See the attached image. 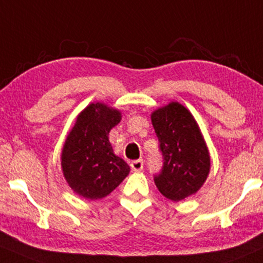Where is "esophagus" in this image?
<instances>
[{
    "label": "esophagus",
    "mask_w": 263,
    "mask_h": 263,
    "mask_svg": "<svg viewBox=\"0 0 263 263\" xmlns=\"http://www.w3.org/2000/svg\"><path fill=\"white\" fill-rule=\"evenodd\" d=\"M131 169L134 170V172H141V170L143 169V160L137 159L131 162Z\"/></svg>",
    "instance_id": "34e87169"
}]
</instances>
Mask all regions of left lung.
I'll return each instance as SVG.
<instances>
[{
    "label": "left lung",
    "instance_id": "1",
    "mask_svg": "<svg viewBox=\"0 0 263 263\" xmlns=\"http://www.w3.org/2000/svg\"><path fill=\"white\" fill-rule=\"evenodd\" d=\"M159 141L163 166L154 175L160 194L181 201L195 194L210 173V153L194 116L179 103H170L152 114Z\"/></svg>",
    "mask_w": 263,
    "mask_h": 263
}]
</instances>
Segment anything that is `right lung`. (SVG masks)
Returning a JSON list of instances; mask_svg holds the SVG:
<instances>
[{"instance_id": "1", "label": "right lung", "mask_w": 263, "mask_h": 263, "mask_svg": "<svg viewBox=\"0 0 263 263\" xmlns=\"http://www.w3.org/2000/svg\"><path fill=\"white\" fill-rule=\"evenodd\" d=\"M121 114L104 104H90L78 115L62 149V170L74 192L99 200L114 191L128 175L129 166L114 154L109 132Z\"/></svg>"}]
</instances>
